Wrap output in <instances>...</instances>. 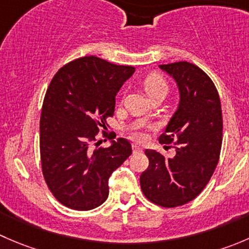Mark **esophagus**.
Listing matches in <instances>:
<instances>
[{"label":"esophagus","instance_id":"34e87169","mask_svg":"<svg viewBox=\"0 0 249 249\" xmlns=\"http://www.w3.org/2000/svg\"><path fill=\"white\" fill-rule=\"evenodd\" d=\"M132 150H134V153H140L142 152V148L137 144H132Z\"/></svg>","mask_w":249,"mask_h":249}]
</instances>
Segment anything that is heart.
I'll return each instance as SVG.
<instances>
[{
    "mask_svg": "<svg viewBox=\"0 0 249 249\" xmlns=\"http://www.w3.org/2000/svg\"><path fill=\"white\" fill-rule=\"evenodd\" d=\"M143 85H144V90L149 95L150 99L159 92H166L167 94V90H169L167 80L159 73L149 74L143 82ZM132 137L137 141H142L145 139V135L141 130H136V131L132 132Z\"/></svg>",
    "mask_w": 249,
    "mask_h": 249,
    "instance_id": "obj_1",
    "label": "heart"
}]
</instances>
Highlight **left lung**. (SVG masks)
<instances>
[{"mask_svg":"<svg viewBox=\"0 0 249 249\" xmlns=\"http://www.w3.org/2000/svg\"><path fill=\"white\" fill-rule=\"evenodd\" d=\"M179 89V105L159 142L175 143L176 155L165 158L147 149L149 165L140 177L149 201L172 208L194 200L212 177L223 139V117L217 88L196 65L187 61L160 65Z\"/></svg>","mask_w":249,"mask_h":249,"instance_id":"1","label":"left lung"}]
</instances>
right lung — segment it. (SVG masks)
Instances as JSON below:
<instances>
[{"mask_svg":"<svg viewBox=\"0 0 249 249\" xmlns=\"http://www.w3.org/2000/svg\"><path fill=\"white\" fill-rule=\"evenodd\" d=\"M135 67L84 56L65 65L48 87L39 120V150L46 183L55 199L76 211L99 207L108 197V179L131 155L127 140L97 148L107 130L115 95ZM97 147H95L94 145Z\"/></svg>","mask_w":249,"mask_h":249,"instance_id":"add662e5","label":"right lung"}]
</instances>
